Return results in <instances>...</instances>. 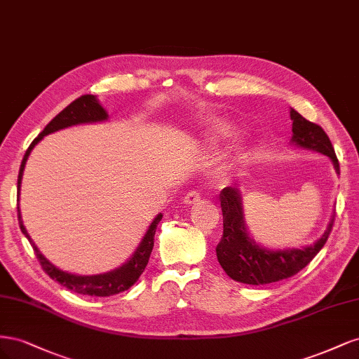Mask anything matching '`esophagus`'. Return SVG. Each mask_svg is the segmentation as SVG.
I'll use <instances>...</instances> for the list:
<instances>
[{
	"label": "esophagus",
	"mask_w": 359,
	"mask_h": 359,
	"mask_svg": "<svg viewBox=\"0 0 359 359\" xmlns=\"http://www.w3.org/2000/svg\"><path fill=\"white\" fill-rule=\"evenodd\" d=\"M201 202V194L198 191H190L186 194V198H184V203L186 205H196Z\"/></svg>",
	"instance_id": "obj_1"
}]
</instances>
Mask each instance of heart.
<instances>
[{"instance_id": "obj_1", "label": "heart", "mask_w": 359, "mask_h": 359, "mask_svg": "<svg viewBox=\"0 0 359 359\" xmlns=\"http://www.w3.org/2000/svg\"><path fill=\"white\" fill-rule=\"evenodd\" d=\"M238 135V127L226 119H212L208 124V137L211 142H227Z\"/></svg>"}]
</instances>
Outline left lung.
Returning a JSON list of instances; mask_svg holds the SVG:
<instances>
[{"label": "left lung", "instance_id": "1", "mask_svg": "<svg viewBox=\"0 0 359 359\" xmlns=\"http://www.w3.org/2000/svg\"><path fill=\"white\" fill-rule=\"evenodd\" d=\"M290 119L293 133L290 144L330 157L335 172L340 173L339 160L323 128L307 121L292 107ZM220 205L223 212V236L215 248L217 259L232 280L253 286L276 283L299 273L320 252L334 224V215H331L327 231L311 245L273 250L260 245L248 233L240 190L236 187H224L220 193Z\"/></svg>", "mask_w": 359, "mask_h": 359}]
</instances>
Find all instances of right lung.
I'll list each match as a JSON object with an SVG mask.
<instances>
[{
  "instance_id": "add662e5",
  "label": "right lung",
  "mask_w": 359,
  "mask_h": 359,
  "mask_svg": "<svg viewBox=\"0 0 359 359\" xmlns=\"http://www.w3.org/2000/svg\"><path fill=\"white\" fill-rule=\"evenodd\" d=\"M107 118H109V115H107L106 109H103V106L100 104L99 100H97V97L91 95V94L79 97V99L72 102L66 107V109H62L45 128H43V132L34 140H32V144L27 149V153L22 158V163H20L19 177H18V201H19L20 184H22V175H24L27 160L31 154L32 148H34L43 137L50 135V133H55V132H58V130L72 127V126L103 123V121H107ZM161 217H163L161 212L156 215V219L148 226L145 235L142 236V240H140L133 255L130 256L127 262H124L121 266L107 271V273H103V274L78 276V274H72V273H67V271H62V269L57 268L40 253V250L37 248L34 241L31 240V236L28 235V232L25 229L24 222H22V215H20V210L18 206L19 227H20V231H22V233L28 238V241L32 245V248H34L36 256L39 259L43 271H45V273L52 280L58 281L60 285L67 287L69 290L81 293V295H88V297L116 295V293L124 292L136 283L148 265L149 255H151V252H153V247H154L156 229H157V224L161 220Z\"/></svg>"
}]
</instances>
